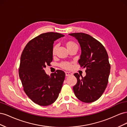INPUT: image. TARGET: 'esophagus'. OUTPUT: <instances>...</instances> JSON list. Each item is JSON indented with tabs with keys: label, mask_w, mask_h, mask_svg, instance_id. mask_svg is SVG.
<instances>
[{
	"label": "esophagus",
	"mask_w": 127,
	"mask_h": 127,
	"mask_svg": "<svg viewBox=\"0 0 127 127\" xmlns=\"http://www.w3.org/2000/svg\"><path fill=\"white\" fill-rule=\"evenodd\" d=\"M65 74H66V76H70L72 75L71 73L69 72H65Z\"/></svg>",
	"instance_id": "34e87169"
}]
</instances>
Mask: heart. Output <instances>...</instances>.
I'll use <instances>...</instances> for the list:
<instances>
[{
  "mask_svg": "<svg viewBox=\"0 0 127 127\" xmlns=\"http://www.w3.org/2000/svg\"><path fill=\"white\" fill-rule=\"evenodd\" d=\"M64 45L69 51H70L71 50H73V49H75V50H78V44H77L75 42L71 40L67 41L65 42ZM57 48V46L53 47L52 50V53L53 56H55L56 55ZM60 66L62 68L64 69L69 70L72 67V63H69V62H64L60 64Z\"/></svg>",
  "mask_w": 127,
  "mask_h": 127,
  "instance_id": "heart-1",
  "label": "heart"
}]
</instances>
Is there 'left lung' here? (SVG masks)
<instances>
[{"label": "left lung", "instance_id": "8db88e82", "mask_svg": "<svg viewBox=\"0 0 127 127\" xmlns=\"http://www.w3.org/2000/svg\"><path fill=\"white\" fill-rule=\"evenodd\" d=\"M69 34L78 40L82 50L78 63L81 67L86 68L84 77L78 73L74 74L77 82L73 90L80 101L93 102L101 96L108 83L111 68L108 55L100 42L88 34Z\"/></svg>", "mask_w": 127, "mask_h": 127}]
</instances>
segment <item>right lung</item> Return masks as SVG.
I'll list each match as a JSON object with an SVG mask.
<instances>
[{"mask_svg": "<svg viewBox=\"0 0 127 127\" xmlns=\"http://www.w3.org/2000/svg\"><path fill=\"white\" fill-rule=\"evenodd\" d=\"M63 36L58 33H42L31 40L22 52L19 76L26 94L39 105L48 106L54 103L62 88L64 71L57 70L49 76L44 68L53 60L54 41Z\"/></svg>", "mask_w": 127, "mask_h": 127, "instance_id": "right-lung-1", "label": "right lung"}]
</instances>
